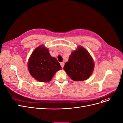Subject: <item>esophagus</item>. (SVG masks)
Instances as JSON below:
<instances>
[{"instance_id":"34e87169","label":"esophagus","mask_w":123,"mask_h":123,"mask_svg":"<svg viewBox=\"0 0 123 123\" xmlns=\"http://www.w3.org/2000/svg\"><path fill=\"white\" fill-rule=\"evenodd\" d=\"M61 67H62V68H63V67H64V65H65V63L63 62H61Z\"/></svg>"}]
</instances>
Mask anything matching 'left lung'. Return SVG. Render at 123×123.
Listing matches in <instances>:
<instances>
[{
    "mask_svg": "<svg viewBox=\"0 0 123 123\" xmlns=\"http://www.w3.org/2000/svg\"><path fill=\"white\" fill-rule=\"evenodd\" d=\"M94 63L89 53L82 47L74 51L69 61L65 63L63 70L74 81H83L91 75Z\"/></svg>",
    "mask_w": 123,
    "mask_h": 123,
    "instance_id": "8db88e82",
    "label": "left lung"
}]
</instances>
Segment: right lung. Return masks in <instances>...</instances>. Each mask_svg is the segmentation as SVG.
Returning a JSON list of instances; mask_svg holds the SVG:
<instances>
[{
    "mask_svg": "<svg viewBox=\"0 0 123 123\" xmlns=\"http://www.w3.org/2000/svg\"><path fill=\"white\" fill-rule=\"evenodd\" d=\"M28 66L31 75L40 82L50 81L56 72L62 69L56 59L51 56L48 49L42 46L33 52Z\"/></svg>",
    "mask_w": 123,
    "mask_h": 123,
    "instance_id": "right-lung-1",
    "label": "right lung"
}]
</instances>
